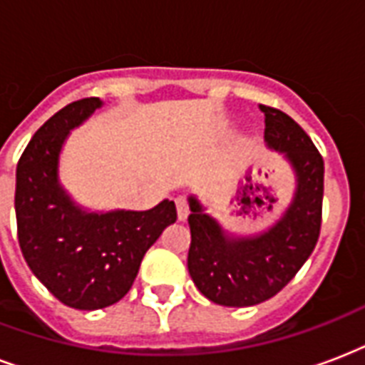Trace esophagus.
<instances>
[{
	"instance_id": "1",
	"label": "esophagus",
	"mask_w": 365,
	"mask_h": 365,
	"mask_svg": "<svg viewBox=\"0 0 365 365\" xmlns=\"http://www.w3.org/2000/svg\"><path fill=\"white\" fill-rule=\"evenodd\" d=\"M175 205H177V217H179V221H186V217H188V205H186L185 197H177Z\"/></svg>"
}]
</instances>
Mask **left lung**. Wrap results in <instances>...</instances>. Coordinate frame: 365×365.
<instances>
[{
    "label": "left lung",
    "instance_id": "obj_1",
    "mask_svg": "<svg viewBox=\"0 0 365 365\" xmlns=\"http://www.w3.org/2000/svg\"><path fill=\"white\" fill-rule=\"evenodd\" d=\"M264 112V143L282 154L295 186L287 207L267 230L238 234L188 196V272L202 295L222 307H253L274 297L299 272L320 236L324 160L310 137L289 115Z\"/></svg>",
    "mask_w": 365,
    "mask_h": 365
}]
</instances>
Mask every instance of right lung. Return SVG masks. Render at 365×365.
Listing matches in <instances>:
<instances>
[{"label": "right lung", "mask_w": 365, "mask_h": 365, "mask_svg": "<svg viewBox=\"0 0 365 365\" xmlns=\"http://www.w3.org/2000/svg\"><path fill=\"white\" fill-rule=\"evenodd\" d=\"M97 97L58 110L39 127L16 165L19 244L34 276L61 303L98 310L125 297L144 253L177 221L171 200L146 211H93L61 180L70 133L103 106Z\"/></svg>", "instance_id": "obj_1"}]
</instances>
